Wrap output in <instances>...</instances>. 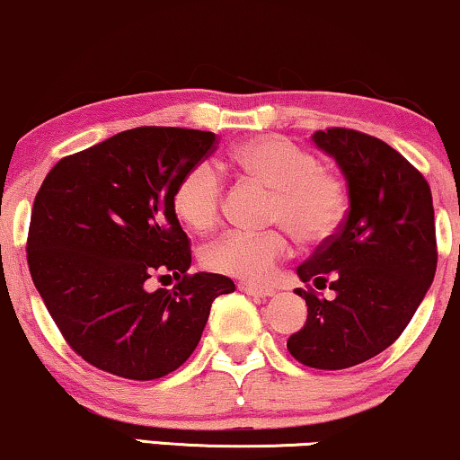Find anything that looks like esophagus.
<instances>
[{"label":"esophagus","mask_w":460,"mask_h":460,"mask_svg":"<svg viewBox=\"0 0 460 460\" xmlns=\"http://www.w3.org/2000/svg\"><path fill=\"white\" fill-rule=\"evenodd\" d=\"M238 289H241L243 294L253 296V297H270V296H274V289L272 288H264V285L241 283V285H238Z\"/></svg>","instance_id":"obj_1"}]
</instances>
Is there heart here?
<instances>
[{
    "label": "heart",
    "instance_id": "b5f03b06",
    "mask_svg": "<svg viewBox=\"0 0 460 460\" xmlns=\"http://www.w3.org/2000/svg\"><path fill=\"white\" fill-rule=\"evenodd\" d=\"M228 164L241 175L272 190L268 217L288 226L297 241L314 244L330 238L342 222L347 190L336 172L321 169L314 154L279 135L247 139L228 152ZM222 207V177L216 166L199 163L179 179L172 208L183 224L207 230L217 222ZM289 253L283 230H230L205 249L211 270L266 281L274 264Z\"/></svg>",
    "mask_w": 460,
    "mask_h": 460
}]
</instances>
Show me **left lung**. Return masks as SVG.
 <instances>
[{"instance_id":"obj_1","label":"left lung","mask_w":460,"mask_h":460,"mask_svg":"<svg viewBox=\"0 0 460 460\" xmlns=\"http://www.w3.org/2000/svg\"><path fill=\"white\" fill-rule=\"evenodd\" d=\"M347 179L349 211L336 234L297 266L302 283L333 300L296 289L308 317L288 340L308 367L344 369L372 359L402 336L438 266L431 188L397 150L350 128L313 135Z\"/></svg>"}]
</instances>
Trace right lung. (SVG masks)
Masks as SVG:
<instances>
[{
    "label": "right lung",
    "mask_w": 460,
    "mask_h": 460,
    "mask_svg": "<svg viewBox=\"0 0 460 460\" xmlns=\"http://www.w3.org/2000/svg\"><path fill=\"white\" fill-rule=\"evenodd\" d=\"M216 133L139 127L52 166L35 196L29 272L69 347L130 380L175 372L199 347L211 304L234 291L224 274H188L190 241L172 208ZM172 271V292L146 289ZM171 277V274H166Z\"/></svg>",
    "instance_id": "1"
}]
</instances>
